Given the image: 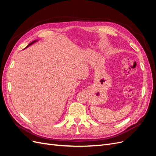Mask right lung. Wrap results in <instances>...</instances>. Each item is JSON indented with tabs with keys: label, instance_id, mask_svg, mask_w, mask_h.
Wrapping results in <instances>:
<instances>
[{
	"label": "right lung",
	"instance_id": "right-lung-1",
	"mask_svg": "<svg viewBox=\"0 0 156 156\" xmlns=\"http://www.w3.org/2000/svg\"><path fill=\"white\" fill-rule=\"evenodd\" d=\"M36 41H37V40H35V41H33L32 42H31V43H30V44H29V45H27V46L26 47V48H28V47H29V46H30V45H32V44H34V43H35V42H36Z\"/></svg>",
	"mask_w": 156,
	"mask_h": 156
}]
</instances>
